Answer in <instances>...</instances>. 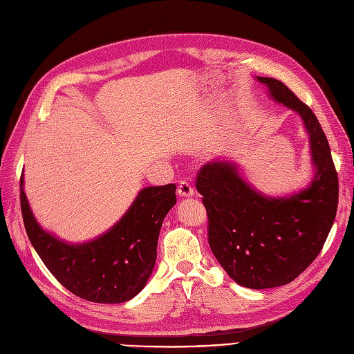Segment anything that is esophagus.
<instances>
[{
  "label": "esophagus",
  "instance_id": "obj_1",
  "mask_svg": "<svg viewBox=\"0 0 354 354\" xmlns=\"http://www.w3.org/2000/svg\"><path fill=\"white\" fill-rule=\"evenodd\" d=\"M178 192L180 197H192L194 195V187L189 184V180L182 179L178 185Z\"/></svg>",
  "mask_w": 354,
  "mask_h": 354
}]
</instances>
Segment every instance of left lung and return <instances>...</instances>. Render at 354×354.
<instances>
[{"label":"left lung","mask_w":354,"mask_h":354,"mask_svg":"<svg viewBox=\"0 0 354 354\" xmlns=\"http://www.w3.org/2000/svg\"><path fill=\"white\" fill-rule=\"evenodd\" d=\"M271 97L296 111L310 138L317 175L309 188L268 198L245 184L229 162L204 165L197 189L208 217V243L229 276L250 289L293 281L322 251L338 205V176L328 140L312 109L281 82L258 77Z\"/></svg>","instance_id":"obj_1"}]
</instances>
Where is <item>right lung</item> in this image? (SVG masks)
<instances>
[{
  "label": "right lung",
  "mask_w": 354,
  "mask_h": 354,
  "mask_svg": "<svg viewBox=\"0 0 354 354\" xmlns=\"http://www.w3.org/2000/svg\"><path fill=\"white\" fill-rule=\"evenodd\" d=\"M176 185L149 187L103 236L64 243L35 220L20 178V207L26 233L46 268L67 290L95 304H122L146 286L157 258L163 220L176 204Z\"/></svg>",
  "instance_id": "obj_1"
}]
</instances>
